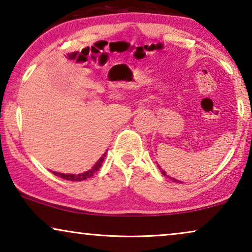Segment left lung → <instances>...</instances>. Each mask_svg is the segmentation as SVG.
Wrapping results in <instances>:
<instances>
[{
	"instance_id": "left-lung-1",
	"label": "left lung",
	"mask_w": 252,
	"mask_h": 252,
	"mask_svg": "<svg viewBox=\"0 0 252 252\" xmlns=\"http://www.w3.org/2000/svg\"><path fill=\"white\" fill-rule=\"evenodd\" d=\"M160 168V167H159ZM160 172H161V174H163V175H166V173H165V171H163V170H160ZM170 179H172V178H170ZM172 180H174V181H178V180H175V179L173 178V179H172Z\"/></svg>"
}]
</instances>
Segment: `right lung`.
I'll return each mask as SVG.
<instances>
[{"label": "right lung", "mask_w": 252, "mask_h": 252, "mask_svg": "<svg viewBox=\"0 0 252 252\" xmlns=\"http://www.w3.org/2000/svg\"><path fill=\"white\" fill-rule=\"evenodd\" d=\"M105 155H106V153H105L104 155H103V157L99 158V160L97 161V163H96V164L94 165V167H93L92 170H89V171H87V172H85V173L77 174V175H74V174H64V173H58V172H53V173H54L55 175H58V177H60V178H63V179H65V180H70V181H82V180H86V179H88V178L93 177V175L95 174V172L97 171L99 167H101L102 161H103V159H104Z\"/></svg>", "instance_id": "add662e5"}]
</instances>
